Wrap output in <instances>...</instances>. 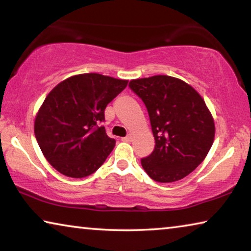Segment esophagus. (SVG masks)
<instances>
[{
	"instance_id": "obj_1",
	"label": "esophagus",
	"mask_w": 251,
	"mask_h": 251,
	"mask_svg": "<svg viewBox=\"0 0 251 251\" xmlns=\"http://www.w3.org/2000/svg\"><path fill=\"white\" fill-rule=\"evenodd\" d=\"M122 141H123V142H126V143H128V142H130V141H131V136H130V135H128V136H126V137H123V138H122Z\"/></svg>"
}]
</instances>
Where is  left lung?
<instances>
[{
    "label": "left lung",
    "mask_w": 251,
    "mask_h": 251,
    "mask_svg": "<svg viewBox=\"0 0 251 251\" xmlns=\"http://www.w3.org/2000/svg\"><path fill=\"white\" fill-rule=\"evenodd\" d=\"M129 88L145 104L155 148L142 158L151 179L177 181L205 159L214 143L215 124L205 100L194 88L167 75L133 79Z\"/></svg>",
    "instance_id": "left-lung-1"
}]
</instances>
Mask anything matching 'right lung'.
Wrapping results in <instances>:
<instances>
[{
    "instance_id": "add662e5",
    "label": "right lung",
    "mask_w": 251,
    "mask_h": 251,
    "mask_svg": "<svg viewBox=\"0 0 251 251\" xmlns=\"http://www.w3.org/2000/svg\"><path fill=\"white\" fill-rule=\"evenodd\" d=\"M128 80L96 73L72 76L56 85L37 113L34 133L49 163L63 175L95 173L115 146L106 135L104 110Z\"/></svg>"
}]
</instances>
